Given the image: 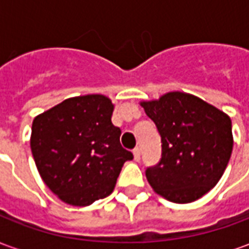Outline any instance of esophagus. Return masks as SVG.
<instances>
[{
  "instance_id": "esophagus-1",
  "label": "esophagus",
  "mask_w": 249,
  "mask_h": 249,
  "mask_svg": "<svg viewBox=\"0 0 249 249\" xmlns=\"http://www.w3.org/2000/svg\"><path fill=\"white\" fill-rule=\"evenodd\" d=\"M133 159H135V161H139V160H140V149H139V148L133 149Z\"/></svg>"
}]
</instances>
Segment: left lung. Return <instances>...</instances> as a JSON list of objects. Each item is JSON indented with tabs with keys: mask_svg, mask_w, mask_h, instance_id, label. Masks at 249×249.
<instances>
[{
	"mask_svg": "<svg viewBox=\"0 0 249 249\" xmlns=\"http://www.w3.org/2000/svg\"><path fill=\"white\" fill-rule=\"evenodd\" d=\"M161 137V159L148 168L152 189L168 201L192 203L219 183L233 148L231 117L197 96L168 92L140 101Z\"/></svg>",
	"mask_w": 249,
	"mask_h": 249,
	"instance_id": "obj_1",
	"label": "left lung"
}]
</instances>
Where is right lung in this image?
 <instances>
[{
	"label": "right lung",
	"mask_w": 249,
	"mask_h": 249,
	"mask_svg": "<svg viewBox=\"0 0 249 249\" xmlns=\"http://www.w3.org/2000/svg\"><path fill=\"white\" fill-rule=\"evenodd\" d=\"M114 104L104 94L64 100L32 124L30 149L46 187L64 203L88 207L113 192L133 155L120 144L112 124Z\"/></svg>",
	"instance_id": "right-lung-1"
}]
</instances>
